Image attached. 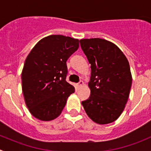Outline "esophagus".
I'll list each match as a JSON object with an SVG mask.
<instances>
[{"label":"esophagus","mask_w":151,"mask_h":151,"mask_svg":"<svg viewBox=\"0 0 151 151\" xmlns=\"http://www.w3.org/2000/svg\"><path fill=\"white\" fill-rule=\"evenodd\" d=\"M84 85V83H83V81H80V83H78V85H77V86L80 88V87H82Z\"/></svg>","instance_id":"esophagus-1"}]
</instances>
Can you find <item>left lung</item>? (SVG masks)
Listing matches in <instances>:
<instances>
[{
    "mask_svg": "<svg viewBox=\"0 0 151 151\" xmlns=\"http://www.w3.org/2000/svg\"><path fill=\"white\" fill-rule=\"evenodd\" d=\"M91 64L89 99L82 101L88 116L98 124L116 121L129 99L132 76L127 58L117 45L99 38L80 41Z\"/></svg>",
    "mask_w": 151,
    "mask_h": 151,
    "instance_id": "1",
    "label": "left lung"
}]
</instances>
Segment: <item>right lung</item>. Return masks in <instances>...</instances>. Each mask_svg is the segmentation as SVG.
Returning <instances> with one entry per match:
<instances>
[{
    "label": "right lung",
    "instance_id": "1",
    "mask_svg": "<svg viewBox=\"0 0 151 151\" xmlns=\"http://www.w3.org/2000/svg\"><path fill=\"white\" fill-rule=\"evenodd\" d=\"M79 48V40L62 35L41 39L25 59L22 90L25 102L33 117L42 121L57 118L74 93L66 81V60Z\"/></svg>",
    "mask_w": 151,
    "mask_h": 151
}]
</instances>
